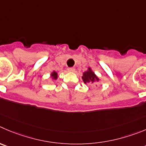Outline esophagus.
<instances>
[{"mask_svg":"<svg viewBox=\"0 0 146 146\" xmlns=\"http://www.w3.org/2000/svg\"><path fill=\"white\" fill-rule=\"evenodd\" d=\"M74 70H75V69L73 67L68 68V71H69V72H74Z\"/></svg>","mask_w":146,"mask_h":146,"instance_id":"34e87169","label":"esophagus"}]
</instances>
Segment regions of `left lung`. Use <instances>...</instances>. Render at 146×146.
<instances>
[{
    "label": "left lung",
    "mask_w": 146,
    "mask_h": 146,
    "mask_svg": "<svg viewBox=\"0 0 146 146\" xmlns=\"http://www.w3.org/2000/svg\"><path fill=\"white\" fill-rule=\"evenodd\" d=\"M82 80L84 83L87 82H91V83H95L99 81V79L98 78L95 73L92 72L91 69L89 68V70L86 71L83 73V77Z\"/></svg>",
    "instance_id": "8db88e82"
}]
</instances>
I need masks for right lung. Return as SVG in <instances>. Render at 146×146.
Instances as JSON below:
<instances>
[{"label":"right lung","mask_w":146,"mask_h":146,"mask_svg":"<svg viewBox=\"0 0 146 146\" xmlns=\"http://www.w3.org/2000/svg\"><path fill=\"white\" fill-rule=\"evenodd\" d=\"M51 77H52V78L54 79V80H56L57 79V73H56V72H54L52 74H51Z\"/></svg>","instance_id":"1"}]
</instances>
